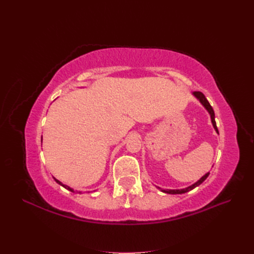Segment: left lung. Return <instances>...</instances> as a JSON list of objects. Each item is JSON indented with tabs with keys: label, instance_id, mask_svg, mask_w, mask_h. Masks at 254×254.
Masks as SVG:
<instances>
[{
	"label": "left lung",
	"instance_id": "obj_1",
	"mask_svg": "<svg viewBox=\"0 0 254 254\" xmlns=\"http://www.w3.org/2000/svg\"><path fill=\"white\" fill-rule=\"evenodd\" d=\"M193 94L199 99V102H200V103L204 106V108L207 110V112L210 113L213 127H214L215 130H216V132L218 133V129H217V126H216V122H215V114H214V110H213V108H212V106L210 105L209 102H207V99L205 98V96L203 95V93H201V92L195 91ZM209 175H210V173H206V174L202 177V178H200V180H198L196 183L191 184L190 187L186 188V189H181V190H162L161 188H158V189L161 190L162 191H164V193H166V194H183V193H187V191H189V190H191L195 189V188L198 187V186H200V184L207 178V176H209Z\"/></svg>",
	"mask_w": 254,
	"mask_h": 254
}]
</instances>
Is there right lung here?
Segmentation results:
<instances>
[{
  "label": "right lung",
  "mask_w": 254,
  "mask_h": 254,
  "mask_svg": "<svg viewBox=\"0 0 254 254\" xmlns=\"http://www.w3.org/2000/svg\"><path fill=\"white\" fill-rule=\"evenodd\" d=\"M54 179H55V181H56V182H57L58 184H60V186H63V187H64V188H65L66 190H71V191H74V190H73V189H71L70 187H67V186H64V184H63V183H61V182H60L59 180H57L56 178H54Z\"/></svg>",
  "instance_id": "1"
}]
</instances>
